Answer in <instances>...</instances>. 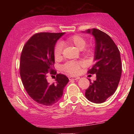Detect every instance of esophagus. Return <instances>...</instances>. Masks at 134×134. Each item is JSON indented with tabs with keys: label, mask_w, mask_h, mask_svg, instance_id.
Listing matches in <instances>:
<instances>
[{
	"label": "esophagus",
	"mask_w": 134,
	"mask_h": 134,
	"mask_svg": "<svg viewBox=\"0 0 134 134\" xmlns=\"http://www.w3.org/2000/svg\"><path fill=\"white\" fill-rule=\"evenodd\" d=\"M79 77H72V76H69V80H77L79 79Z\"/></svg>",
	"instance_id": "obj_1"
}]
</instances>
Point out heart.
I'll return each instance as SVG.
<instances>
[{
  "label": "heart",
  "mask_w": 134,
  "mask_h": 134,
  "mask_svg": "<svg viewBox=\"0 0 134 134\" xmlns=\"http://www.w3.org/2000/svg\"><path fill=\"white\" fill-rule=\"evenodd\" d=\"M64 43L72 44L74 45L79 50H82L85 46L86 45V40L82 36L78 35H75L73 36L67 38L64 41ZM63 50V45L62 43H58L55 46L54 48V57L55 59H59L62 57ZM89 52L88 50H86L84 52L85 54H87ZM82 66V64L78 61L71 60L66 62L62 66V69L64 71H65L69 74L76 76L79 74L81 72V69Z\"/></svg>",
  "instance_id": "heart-1"
}]
</instances>
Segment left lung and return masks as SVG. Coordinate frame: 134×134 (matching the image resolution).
Segmentation results:
<instances>
[{
    "label": "left lung",
    "instance_id": "8db88e82",
    "mask_svg": "<svg viewBox=\"0 0 134 134\" xmlns=\"http://www.w3.org/2000/svg\"><path fill=\"white\" fill-rule=\"evenodd\" d=\"M86 33L94 36L96 46L94 64L88 70L91 74H96V80L90 82L86 90L85 96L94 103H102L115 93L121 75L120 54L118 47L109 35L102 31L93 28Z\"/></svg>",
    "mask_w": 134,
    "mask_h": 134
}]
</instances>
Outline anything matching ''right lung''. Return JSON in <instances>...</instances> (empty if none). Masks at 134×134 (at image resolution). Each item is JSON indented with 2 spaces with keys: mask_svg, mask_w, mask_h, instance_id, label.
Returning <instances> with one entry per match:
<instances>
[{
  "mask_svg": "<svg viewBox=\"0 0 134 134\" xmlns=\"http://www.w3.org/2000/svg\"><path fill=\"white\" fill-rule=\"evenodd\" d=\"M65 33H38L24 44L20 58V76L27 94L38 103L52 106L62 98L69 82L65 75L53 69L57 41ZM56 75L55 82H47V75Z\"/></svg>",
  "mask_w": 134,
  "mask_h": 134,
  "instance_id": "add662e5",
  "label": "right lung"
}]
</instances>
